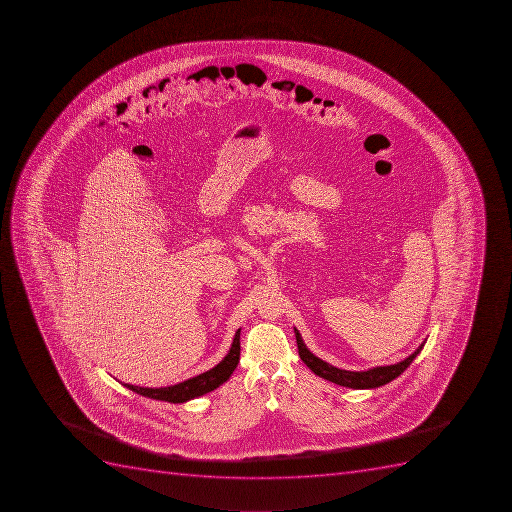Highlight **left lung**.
<instances>
[{
    "mask_svg": "<svg viewBox=\"0 0 512 512\" xmlns=\"http://www.w3.org/2000/svg\"><path fill=\"white\" fill-rule=\"evenodd\" d=\"M295 335H297L298 353H300L301 360L316 376L327 379L331 383L339 384V386L352 387V389H374V387L391 383L392 379H396L397 376H400V374L407 370L410 363L415 360V357H417L418 353L421 352V348L425 345V342H423L410 357L399 361L396 365L376 366V368L366 371H347L335 368V366L329 365L326 361L313 355L306 348L305 342L301 339L300 332L297 329H295Z\"/></svg>",
    "mask_w": 512,
    "mask_h": 512,
    "instance_id": "obj_1",
    "label": "left lung"
}]
</instances>
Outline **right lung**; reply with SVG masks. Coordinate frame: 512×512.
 I'll use <instances>...</instances> for the list:
<instances>
[{"label":"right lung","mask_w":512,"mask_h":512,"mask_svg":"<svg viewBox=\"0 0 512 512\" xmlns=\"http://www.w3.org/2000/svg\"><path fill=\"white\" fill-rule=\"evenodd\" d=\"M238 361H240V329L233 337L232 347L228 350L224 360L206 373L186 379L183 383L175 384V386L139 387L133 386V384H123V386L128 387L129 391L136 392L139 396L154 400H165L170 404H183V402L204 396L207 392L214 391L217 387L222 386L232 376L233 371L237 368Z\"/></svg>","instance_id":"add662e5"}]
</instances>
